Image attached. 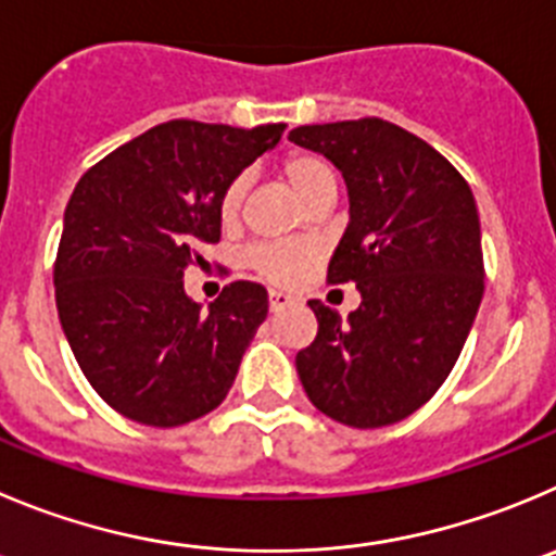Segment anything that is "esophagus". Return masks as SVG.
<instances>
[{
  "label": "esophagus",
  "instance_id": "34e87169",
  "mask_svg": "<svg viewBox=\"0 0 556 556\" xmlns=\"http://www.w3.org/2000/svg\"><path fill=\"white\" fill-rule=\"evenodd\" d=\"M293 304V295L290 293H282V290H271L268 293V307H271V313H279V309L290 307Z\"/></svg>",
  "mask_w": 556,
  "mask_h": 556
}]
</instances>
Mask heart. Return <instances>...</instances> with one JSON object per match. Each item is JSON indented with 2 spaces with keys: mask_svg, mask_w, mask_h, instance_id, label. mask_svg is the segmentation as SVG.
I'll list each match as a JSON object with an SVG mask.
<instances>
[{
  "mask_svg": "<svg viewBox=\"0 0 556 556\" xmlns=\"http://www.w3.org/2000/svg\"><path fill=\"white\" fill-rule=\"evenodd\" d=\"M282 178L293 194L307 205L324 191H337V175L326 159L315 153H290L282 161ZM247 178H236L225 189L219 202V216L225 225H232L241 214ZM249 266L268 282L290 285L299 282L313 266V252L307 247H261L249 254Z\"/></svg>",
  "mask_w": 556,
  "mask_h": 556,
  "instance_id": "b5f03b06",
  "label": "heart"
}]
</instances>
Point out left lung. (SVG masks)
Listing matches in <instances>:
<instances>
[{
  "label": "left lung",
  "mask_w": 556,
  "mask_h": 556,
  "mask_svg": "<svg viewBox=\"0 0 556 556\" xmlns=\"http://www.w3.org/2000/svg\"><path fill=\"white\" fill-rule=\"evenodd\" d=\"M290 142L326 155L349 186V227L329 282H356L349 315L324 307L295 370L315 408L351 428L406 419L458 362L482 302L477 202L464 175L395 123L299 126Z\"/></svg>",
  "instance_id": "1"
}]
</instances>
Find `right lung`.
Instances as JSON below:
<instances>
[{
  "label": "right lung",
  "mask_w": 556,
  "mask_h": 556,
  "mask_svg": "<svg viewBox=\"0 0 556 556\" xmlns=\"http://www.w3.org/2000/svg\"><path fill=\"white\" fill-rule=\"evenodd\" d=\"M282 131L161 123L76 184L54 263L56 313L87 381L123 417L175 428L230 392L268 293L238 279L202 309L184 271L219 241L227 186Z\"/></svg>",
  "instance_id": "right-lung-1"
}]
</instances>
